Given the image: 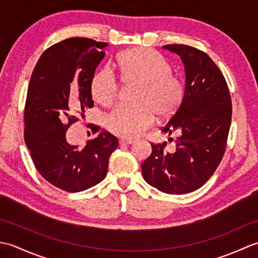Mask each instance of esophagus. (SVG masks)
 Returning <instances> with one entry per match:
<instances>
[{
    "label": "esophagus",
    "instance_id": "34e87169",
    "mask_svg": "<svg viewBox=\"0 0 258 258\" xmlns=\"http://www.w3.org/2000/svg\"><path fill=\"white\" fill-rule=\"evenodd\" d=\"M133 143H134V140H127V139H120L119 140L120 145H130V144H133Z\"/></svg>",
    "mask_w": 258,
    "mask_h": 258
}]
</instances>
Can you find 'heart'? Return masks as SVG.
<instances>
[{"label": "heart", "instance_id": "1", "mask_svg": "<svg viewBox=\"0 0 258 258\" xmlns=\"http://www.w3.org/2000/svg\"><path fill=\"white\" fill-rule=\"evenodd\" d=\"M112 71L126 86L138 85L133 106H118L106 119L109 132L123 139L141 135L160 118L171 117L184 100V86L171 73V67L160 54L150 48L134 47L122 52L115 59ZM91 95L97 104L109 107L118 98L120 86L107 70L93 74Z\"/></svg>", "mask_w": 258, "mask_h": 258}]
</instances>
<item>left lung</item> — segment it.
<instances>
[{
	"mask_svg": "<svg viewBox=\"0 0 258 258\" xmlns=\"http://www.w3.org/2000/svg\"><path fill=\"white\" fill-rule=\"evenodd\" d=\"M164 48L177 54L185 69L182 105L162 128L176 135V150L166 152V142L152 143L142 173L158 190L186 194L204 185L220 165L231 126L232 101L225 78L205 52L184 44Z\"/></svg>",
	"mask_w": 258,
	"mask_h": 258,
	"instance_id": "obj_1",
	"label": "left lung"
}]
</instances>
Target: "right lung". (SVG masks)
Listing matches in <instances>:
<instances>
[{
	"label": "right lung",
	"instance_id": "1",
	"mask_svg": "<svg viewBox=\"0 0 258 258\" xmlns=\"http://www.w3.org/2000/svg\"><path fill=\"white\" fill-rule=\"evenodd\" d=\"M108 43L71 37L44 51L33 71L24 107V140L43 177L70 193L85 190L105 178L118 141L92 125L94 139L70 144L69 127L94 105L90 83Z\"/></svg>",
	"mask_w": 258,
	"mask_h": 258
}]
</instances>
